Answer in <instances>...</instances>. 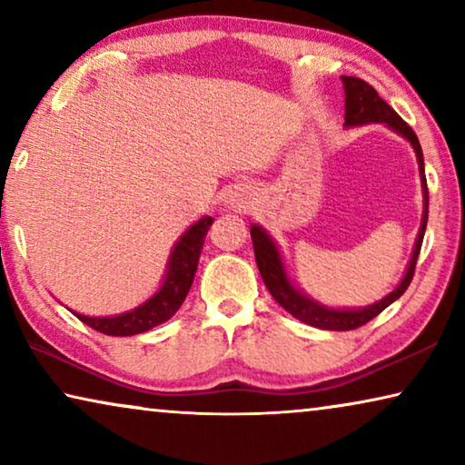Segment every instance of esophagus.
Listing matches in <instances>:
<instances>
[{"label":"esophagus","mask_w":465,"mask_h":465,"mask_svg":"<svg viewBox=\"0 0 465 465\" xmlns=\"http://www.w3.org/2000/svg\"><path fill=\"white\" fill-rule=\"evenodd\" d=\"M249 201H252V193L245 191V188H239V191H234L231 197H228V207L234 212H241L249 205Z\"/></svg>","instance_id":"esophagus-1"}]
</instances>
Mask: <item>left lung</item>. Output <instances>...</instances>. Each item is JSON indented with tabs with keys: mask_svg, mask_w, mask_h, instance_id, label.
<instances>
[{
	"mask_svg": "<svg viewBox=\"0 0 465 465\" xmlns=\"http://www.w3.org/2000/svg\"><path fill=\"white\" fill-rule=\"evenodd\" d=\"M344 82V92H346V127L352 125H365V124H386L390 130L401 134L402 138H407L411 143L413 151L417 154V163H420V176H421V188H423V216H421V226L420 232H417V241L413 247V255L409 260V266L405 271V277L396 285L392 293H388L386 298L375 302L371 306L365 308H354V311H341V308H329L322 306L319 302L308 298L306 293H302L298 287L289 281L285 266H282V258L279 253V247L271 239L264 228L258 224H252V241H253V253L255 262H258V271L264 279V285L268 292L279 304L285 308V311L295 316V319L306 322V325L327 329V331H350V329H356L365 325L371 319H375L381 311L401 298L402 293L407 292L409 282L413 279L417 255H420L423 232H426L428 224V184H426V172H423V153L420 146V140H417L415 132L409 127L405 121H402L396 111L390 106L386 100L380 98V94L373 90L367 82H362L359 77H341Z\"/></svg>",
	"mask_w": 465,
	"mask_h": 465,
	"instance_id": "obj_1",
	"label": "left lung"
}]
</instances>
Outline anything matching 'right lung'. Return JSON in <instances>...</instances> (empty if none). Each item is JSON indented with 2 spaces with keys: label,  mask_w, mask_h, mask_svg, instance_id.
<instances>
[{
  "label": "right lung",
  "mask_w": 465,
  "mask_h": 465,
  "mask_svg": "<svg viewBox=\"0 0 465 465\" xmlns=\"http://www.w3.org/2000/svg\"><path fill=\"white\" fill-rule=\"evenodd\" d=\"M213 218L205 216L188 228L180 241L172 249L167 272L161 287L154 292L144 304L134 308L130 312L115 316H85L73 312L87 327L96 329L104 335H136L161 325L172 319L183 306L188 289L193 285L194 272H197L199 255L203 249L205 234L210 231Z\"/></svg>",
  "instance_id": "1"
}]
</instances>
